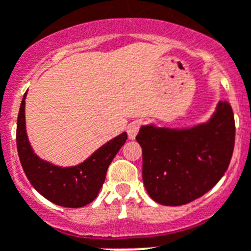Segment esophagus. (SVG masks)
<instances>
[{
    "mask_svg": "<svg viewBox=\"0 0 251 251\" xmlns=\"http://www.w3.org/2000/svg\"><path fill=\"white\" fill-rule=\"evenodd\" d=\"M138 130H140V123H138V122H132V123L128 124L127 133L129 140H134V138H136Z\"/></svg>",
    "mask_w": 251,
    "mask_h": 251,
    "instance_id": "obj_1",
    "label": "esophagus"
}]
</instances>
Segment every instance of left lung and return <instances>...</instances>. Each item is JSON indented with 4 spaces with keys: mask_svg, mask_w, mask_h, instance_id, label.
Listing matches in <instances>:
<instances>
[{
    "mask_svg": "<svg viewBox=\"0 0 251 251\" xmlns=\"http://www.w3.org/2000/svg\"><path fill=\"white\" fill-rule=\"evenodd\" d=\"M235 117L219 101L208 123L190 129L141 127L142 179L152 200L178 206L212 190L228 169L235 146Z\"/></svg>",
    "mask_w": 251,
    "mask_h": 251,
    "instance_id": "1",
    "label": "left lung"
}]
</instances>
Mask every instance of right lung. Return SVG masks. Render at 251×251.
Here are the masks:
<instances>
[{"mask_svg":"<svg viewBox=\"0 0 251 251\" xmlns=\"http://www.w3.org/2000/svg\"><path fill=\"white\" fill-rule=\"evenodd\" d=\"M25 95L18 115L16 146L26 178L37 191L51 202L65 208H80L92 202L102 187L106 171L114 156L127 141V133L119 134L82 164L61 168L39 159L33 152L25 132Z\"/></svg>","mask_w":251,"mask_h":251,"instance_id":"add662e5","label":"right lung"}]
</instances>
